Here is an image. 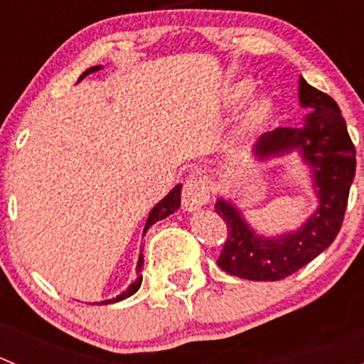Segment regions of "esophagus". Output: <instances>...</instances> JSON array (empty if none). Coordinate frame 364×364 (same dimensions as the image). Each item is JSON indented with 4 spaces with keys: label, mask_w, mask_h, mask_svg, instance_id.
Segmentation results:
<instances>
[{
    "label": "esophagus",
    "mask_w": 364,
    "mask_h": 364,
    "mask_svg": "<svg viewBox=\"0 0 364 364\" xmlns=\"http://www.w3.org/2000/svg\"><path fill=\"white\" fill-rule=\"evenodd\" d=\"M209 200V185L204 178L192 174L183 186V205L186 211H196Z\"/></svg>",
    "instance_id": "esophagus-1"
}]
</instances>
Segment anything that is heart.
Segmentation results:
<instances>
[{
    "label": "heart",
    "mask_w": 364,
    "mask_h": 364,
    "mask_svg": "<svg viewBox=\"0 0 364 364\" xmlns=\"http://www.w3.org/2000/svg\"><path fill=\"white\" fill-rule=\"evenodd\" d=\"M252 86L248 82H240L230 90L229 100L230 102H240L243 98H247L250 95ZM271 114V102L267 98H257L248 105L247 112L243 116V127L247 130H255V128L262 127L266 123V119Z\"/></svg>",
    "instance_id": "obj_1"
}]
</instances>
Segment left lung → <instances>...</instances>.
<instances>
[{
    "label": "left lung",
    "mask_w": 364,
    "mask_h": 364,
    "mask_svg": "<svg viewBox=\"0 0 364 364\" xmlns=\"http://www.w3.org/2000/svg\"><path fill=\"white\" fill-rule=\"evenodd\" d=\"M299 102L311 109L304 123L264 134L255 153L269 156L299 149L314 171L321 205L297 232L260 237L234 205L220 199L215 211L227 223V241L216 264L232 277L253 282L284 280L324 252L341 229L355 174V148L336 102L303 77L299 79Z\"/></svg>",
    "instance_id": "8db88e82"
}]
</instances>
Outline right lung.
<instances>
[{
  "instance_id": "1",
  "label": "right lung",
  "mask_w": 364,
  "mask_h": 364,
  "mask_svg": "<svg viewBox=\"0 0 364 364\" xmlns=\"http://www.w3.org/2000/svg\"><path fill=\"white\" fill-rule=\"evenodd\" d=\"M100 68H102L100 65H98V67H91V68H87L86 72H84L82 75L79 77V80H80V79H84V77H86V75H90V73H93V72H98V70H100ZM179 204H181V185H176L174 188H172L171 192H168V196L165 197V199H161L160 203L156 204L155 208H153V211L149 213V218H148V222H146L144 232H146V230L149 229V227L153 225V223H156V222H159V220H164V218H167L168 215H172V213H174V211H178ZM142 264H144V257H142V253H141V255H139V262H137V274H139V278H137V280H135L134 284H132L130 287H128L127 291L123 292V294H119V296H117V297H114V299L102 301V304L117 303V301H121V299H127V297H130L132 294H135V292L139 291V287H141V284H142V277H141Z\"/></svg>"
}]
</instances>
